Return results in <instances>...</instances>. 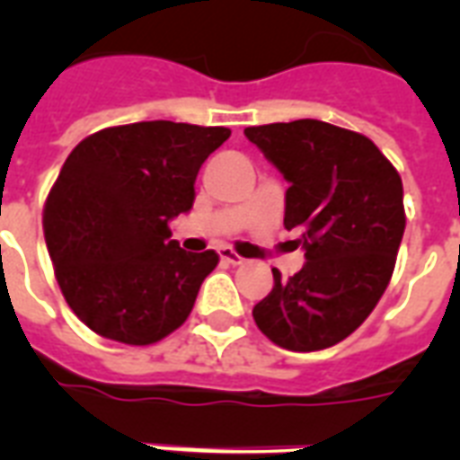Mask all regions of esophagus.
I'll list each match as a JSON object with an SVG mask.
<instances>
[{"label": "esophagus", "instance_id": "1", "mask_svg": "<svg viewBox=\"0 0 460 460\" xmlns=\"http://www.w3.org/2000/svg\"><path fill=\"white\" fill-rule=\"evenodd\" d=\"M219 258H222L226 265H241V262H243V258H241L238 252L231 251V248H219Z\"/></svg>", "mask_w": 460, "mask_h": 460}]
</instances>
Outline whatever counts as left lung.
<instances>
[{"label":"left lung","mask_w":460,"mask_h":460,"mask_svg":"<svg viewBox=\"0 0 460 460\" xmlns=\"http://www.w3.org/2000/svg\"><path fill=\"white\" fill-rule=\"evenodd\" d=\"M245 136L288 181L284 226L305 265L252 307L260 332L298 353L353 334L375 310L396 265L406 212L399 172L370 138L317 119L248 126Z\"/></svg>","instance_id":"obj_1"}]
</instances>
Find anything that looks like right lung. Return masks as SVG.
I'll return each instance as SVG.
<instances>
[{
	"label": "right lung",
	"mask_w": 460,
	"mask_h": 460,
	"mask_svg": "<svg viewBox=\"0 0 460 460\" xmlns=\"http://www.w3.org/2000/svg\"><path fill=\"white\" fill-rule=\"evenodd\" d=\"M229 136L224 126L138 121L71 150L42 226L61 294L95 334L150 346L188 320L219 255L186 252L169 222L193 208L195 176Z\"/></svg>",
	"instance_id": "right-lung-1"
}]
</instances>
